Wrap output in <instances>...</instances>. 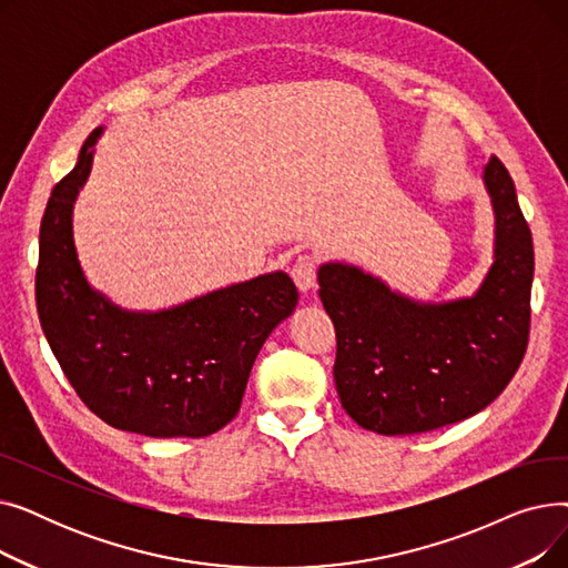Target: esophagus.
<instances>
[{"label":"esophagus","mask_w":568,"mask_h":568,"mask_svg":"<svg viewBox=\"0 0 568 568\" xmlns=\"http://www.w3.org/2000/svg\"><path fill=\"white\" fill-rule=\"evenodd\" d=\"M292 281L296 283L302 292H311L315 287V276H317V264L311 255H300L292 266Z\"/></svg>","instance_id":"obj_1"}]
</instances>
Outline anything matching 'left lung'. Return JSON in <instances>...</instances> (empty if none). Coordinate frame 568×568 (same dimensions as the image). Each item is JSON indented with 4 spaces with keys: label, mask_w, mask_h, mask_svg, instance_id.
Instances as JSON below:
<instances>
[{
    "label": "left lung",
    "mask_w": 568,
    "mask_h": 568,
    "mask_svg": "<svg viewBox=\"0 0 568 568\" xmlns=\"http://www.w3.org/2000/svg\"><path fill=\"white\" fill-rule=\"evenodd\" d=\"M484 184L495 212V262L474 296L424 304L354 264L320 266V300L336 329V392L366 430L414 435L463 422L488 407L523 362L531 232L497 156Z\"/></svg>",
    "instance_id": "8db88e82"
}]
</instances>
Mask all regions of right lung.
<instances>
[{"label":"right lung","mask_w":568,"mask_h":568,"mask_svg":"<svg viewBox=\"0 0 568 568\" xmlns=\"http://www.w3.org/2000/svg\"><path fill=\"white\" fill-rule=\"evenodd\" d=\"M103 129L52 189L39 236L37 308L67 379L99 419L146 437H206L230 424L255 356L300 292L283 272L221 287L156 313L119 308L87 283L73 204Z\"/></svg>","instance_id":"right-lung-1"}]
</instances>
